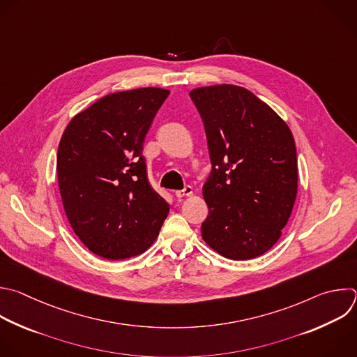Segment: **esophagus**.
<instances>
[{
    "instance_id": "34e87169",
    "label": "esophagus",
    "mask_w": 357,
    "mask_h": 357,
    "mask_svg": "<svg viewBox=\"0 0 357 357\" xmlns=\"http://www.w3.org/2000/svg\"><path fill=\"white\" fill-rule=\"evenodd\" d=\"M192 193H193L192 186H185L182 190H176V192H175V196H176L178 199H182V197H185V196H190Z\"/></svg>"
}]
</instances>
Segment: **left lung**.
<instances>
[{"mask_svg": "<svg viewBox=\"0 0 357 357\" xmlns=\"http://www.w3.org/2000/svg\"><path fill=\"white\" fill-rule=\"evenodd\" d=\"M204 125L211 172L203 185L204 243L245 261L280 238L297 196V154L283 119L251 91L231 84L189 92Z\"/></svg>", "mask_w": 357, "mask_h": 357, "instance_id": "left-lung-1", "label": "left lung"}]
</instances>
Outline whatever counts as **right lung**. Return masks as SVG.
Returning a JSON list of instances; mask_svg holds the SVG:
<instances>
[{"instance_id":"1","label":"right lung","mask_w":357,"mask_h":357,"mask_svg":"<svg viewBox=\"0 0 357 357\" xmlns=\"http://www.w3.org/2000/svg\"><path fill=\"white\" fill-rule=\"evenodd\" d=\"M162 88L109 93L75 114L57 151L66 215L95 255L117 261L143 254L158 236L168 203L151 188L143 142L168 98Z\"/></svg>"}]
</instances>
